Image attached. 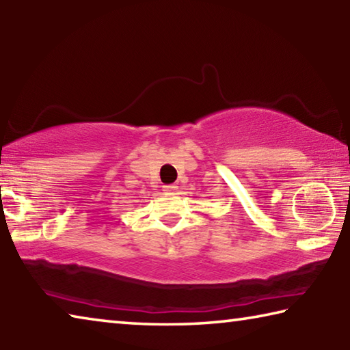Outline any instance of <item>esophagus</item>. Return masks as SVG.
Here are the masks:
<instances>
[{
  "label": "esophagus",
  "mask_w": 350,
  "mask_h": 350,
  "mask_svg": "<svg viewBox=\"0 0 350 350\" xmlns=\"http://www.w3.org/2000/svg\"><path fill=\"white\" fill-rule=\"evenodd\" d=\"M176 185H163V191H176Z\"/></svg>",
  "instance_id": "esophagus-1"
}]
</instances>
